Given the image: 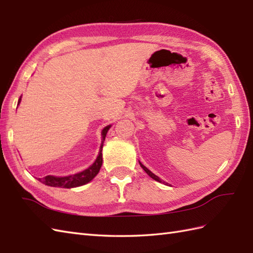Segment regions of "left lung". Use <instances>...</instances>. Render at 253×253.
Wrapping results in <instances>:
<instances>
[{
  "mask_svg": "<svg viewBox=\"0 0 253 253\" xmlns=\"http://www.w3.org/2000/svg\"><path fill=\"white\" fill-rule=\"evenodd\" d=\"M139 163H140V162H139ZM140 166H141V168L144 169V171H146V173H147V174H148L150 177H151V178L155 179V180H157V181H160V182L162 181V180H161V179L159 178V177H158L157 175H154V174L152 173V171H151V170H149V169H148L146 168V166H144L143 164H141V163H140Z\"/></svg>",
  "mask_w": 253,
  "mask_h": 253,
  "instance_id": "1",
  "label": "left lung"
}]
</instances>
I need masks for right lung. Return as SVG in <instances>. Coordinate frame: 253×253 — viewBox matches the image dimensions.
Masks as SVG:
<instances>
[{
    "mask_svg": "<svg viewBox=\"0 0 253 253\" xmlns=\"http://www.w3.org/2000/svg\"><path fill=\"white\" fill-rule=\"evenodd\" d=\"M21 99L18 100V104ZM110 125L103 128L102 130V144H101V149H100V153L98 155V158L94 161V163L88 168L87 169H84L83 171H80L78 174L71 175V176H66V177H55V176H51L47 175L43 178H39L41 182H43L46 186H51V187H61V188H74V187H78V186H83L84 184H87L90 180H92L96 174L99 173V170L102 166V148H103V142L105 140V136L107 130L110 129Z\"/></svg>",
    "mask_w": 253,
    "mask_h": 253,
    "instance_id": "add662e5",
    "label": "right lung"
}]
</instances>
